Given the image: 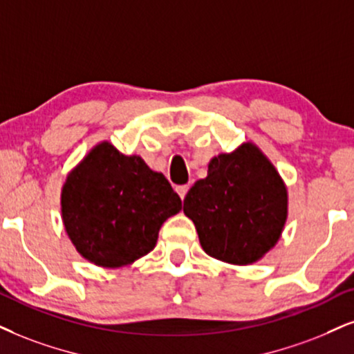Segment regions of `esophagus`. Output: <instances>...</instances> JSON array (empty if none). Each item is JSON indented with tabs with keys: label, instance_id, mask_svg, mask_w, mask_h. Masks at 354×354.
<instances>
[{
	"label": "esophagus",
	"instance_id": "34e87169",
	"mask_svg": "<svg viewBox=\"0 0 354 354\" xmlns=\"http://www.w3.org/2000/svg\"><path fill=\"white\" fill-rule=\"evenodd\" d=\"M187 192H189V185H180V187H177V194L180 195V198H182V200L185 198Z\"/></svg>",
	"mask_w": 354,
	"mask_h": 354
}]
</instances>
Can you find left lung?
I'll return each mask as SVG.
<instances>
[{
  "mask_svg": "<svg viewBox=\"0 0 354 354\" xmlns=\"http://www.w3.org/2000/svg\"><path fill=\"white\" fill-rule=\"evenodd\" d=\"M203 251L230 264H251L281 236L287 190L277 170L251 142L208 164V176L184 198Z\"/></svg>",
  "mask_w": 354,
  "mask_h": 354,
  "instance_id": "left-lung-1",
  "label": "left lung"
}]
</instances>
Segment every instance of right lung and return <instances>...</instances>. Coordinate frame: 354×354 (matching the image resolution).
<instances>
[{
	"mask_svg": "<svg viewBox=\"0 0 354 354\" xmlns=\"http://www.w3.org/2000/svg\"><path fill=\"white\" fill-rule=\"evenodd\" d=\"M180 208L162 174L108 142L82 160L62 190L68 238L85 259L103 268H120L154 250L160 226Z\"/></svg>",
	"mask_w": 354,
	"mask_h": 354,
	"instance_id": "obj_1",
	"label": "right lung"
}]
</instances>
